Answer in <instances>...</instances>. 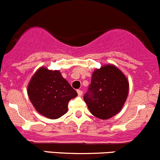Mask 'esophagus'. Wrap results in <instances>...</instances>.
<instances>
[{
  "label": "esophagus",
  "mask_w": 160,
  "mask_h": 160,
  "mask_svg": "<svg viewBox=\"0 0 160 160\" xmlns=\"http://www.w3.org/2000/svg\"><path fill=\"white\" fill-rule=\"evenodd\" d=\"M78 95H82V90H80V89H78Z\"/></svg>",
  "instance_id": "obj_1"
}]
</instances>
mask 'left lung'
Segmentation results:
<instances>
[{"label":"left lung","mask_w":160,"mask_h":160,"mask_svg":"<svg viewBox=\"0 0 160 160\" xmlns=\"http://www.w3.org/2000/svg\"><path fill=\"white\" fill-rule=\"evenodd\" d=\"M128 93L126 77L116 66L107 65L92 73L89 90L83 99L92 114L101 120H108L122 110Z\"/></svg>","instance_id":"1"}]
</instances>
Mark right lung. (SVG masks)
<instances>
[{
    "mask_svg": "<svg viewBox=\"0 0 160 160\" xmlns=\"http://www.w3.org/2000/svg\"><path fill=\"white\" fill-rule=\"evenodd\" d=\"M28 95L37 111L49 119H58L68 111V104L78 95L59 71L41 67L32 76Z\"/></svg>",
    "mask_w": 160,
    "mask_h": 160,
    "instance_id": "obj_1",
    "label": "right lung"
}]
</instances>
